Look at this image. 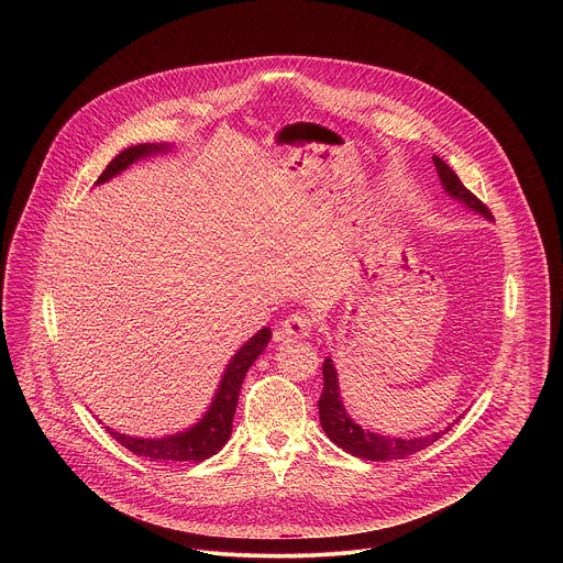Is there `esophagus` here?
Segmentation results:
<instances>
[{
  "mask_svg": "<svg viewBox=\"0 0 563 563\" xmlns=\"http://www.w3.org/2000/svg\"><path fill=\"white\" fill-rule=\"evenodd\" d=\"M312 327H314V321H312L308 314L297 312V314L288 317L286 321L279 324L277 338H279V340H284V338H306V335H310Z\"/></svg>",
  "mask_w": 563,
  "mask_h": 563,
  "instance_id": "1",
  "label": "esophagus"
}]
</instances>
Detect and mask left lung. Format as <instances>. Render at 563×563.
Instances as JSON below:
<instances>
[{
    "mask_svg": "<svg viewBox=\"0 0 563 563\" xmlns=\"http://www.w3.org/2000/svg\"><path fill=\"white\" fill-rule=\"evenodd\" d=\"M433 164H435L438 177H440L449 197L457 199L460 203H464L473 212L482 214L483 219L492 221V212L460 181V177L455 175V170L446 162L433 156ZM322 382L324 384H322L321 401H319L322 431L327 433V438L335 446H340L342 451H346L355 457L371 460V462L405 460V457L431 446L435 440H440L451 429V427H446L444 431L429 433V435H422V438H388V435H382V433H373L368 429H362L349 416V411L344 409V402L340 397L338 373H335V366H333L331 357H327L322 362Z\"/></svg>",
    "mask_w": 563,
    "mask_h": 563,
    "instance_id": "1",
    "label": "left lung"
}]
</instances>
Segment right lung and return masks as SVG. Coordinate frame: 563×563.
<instances>
[{
  "label": "right lung",
  "mask_w": 563,
  "mask_h": 563,
  "mask_svg": "<svg viewBox=\"0 0 563 563\" xmlns=\"http://www.w3.org/2000/svg\"><path fill=\"white\" fill-rule=\"evenodd\" d=\"M166 152H170V145H164V143H145V145L130 147L106 166V170L99 175L95 184H103L112 179L134 162L166 154ZM268 340H271V329L262 327L253 338H249L242 344L236 355L230 360L208 411L199 418L197 424L188 427L186 431L164 435V438H132L110 427H106V431L121 446L152 462H203L212 457L225 446V442L232 435V420L241 397L242 379L246 371L253 366V362L257 360V355L266 349Z\"/></svg>",
  "instance_id": "obj_1"
}]
</instances>
